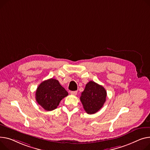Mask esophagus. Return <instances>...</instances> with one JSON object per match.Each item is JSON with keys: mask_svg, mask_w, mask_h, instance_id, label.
Wrapping results in <instances>:
<instances>
[{"mask_svg": "<svg viewBox=\"0 0 150 150\" xmlns=\"http://www.w3.org/2000/svg\"><path fill=\"white\" fill-rule=\"evenodd\" d=\"M71 94L73 95H76L77 94V91H71Z\"/></svg>", "mask_w": 150, "mask_h": 150, "instance_id": "esophagus-1", "label": "esophagus"}]
</instances>
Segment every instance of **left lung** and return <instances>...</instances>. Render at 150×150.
Returning a JSON list of instances; mask_svg holds the SVG:
<instances>
[{
  "label": "left lung",
  "mask_w": 150,
  "mask_h": 150,
  "mask_svg": "<svg viewBox=\"0 0 150 150\" xmlns=\"http://www.w3.org/2000/svg\"><path fill=\"white\" fill-rule=\"evenodd\" d=\"M107 92L104 87L94 81H89L81 93L80 100L86 112L94 114L100 110L106 101Z\"/></svg>",
  "instance_id": "8db88e82"
}]
</instances>
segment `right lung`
<instances>
[{
	"instance_id": "add662e5",
	"label": "right lung",
	"mask_w": 150,
	"mask_h": 150,
	"mask_svg": "<svg viewBox=\"0 0 150 150\" xmlns=\"http://www.w3.org/2000/svg\"><path fill=\"white\" fill-rule=\"evenodd\" d=\"M67 95V92L59 81L51 78L38 86L35 93V99L45 110L52 111L57 108L62 99Z\"/></svg>"
}]
</instances>
